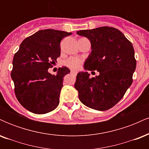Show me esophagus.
I'll use <instances>...</instances> for the list:
<instances>
[{
    "label": "esophagus",
    "instance_id": "34e87169",
    "mask_svg": "<svg viewBox=\"0 0 149 149\" xmlns=\"http://www.w3.org/2000/svg\"><path fill=\"white\" fill-rule=\"evenodd\" d=\"M71 73L73 75H77V73H78V72H77L76 71H73V70H72V71H71Z\"/></svg>",
    "mask_w": 149,
    "mask_h": 149
}]
</instances>
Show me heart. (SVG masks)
<instances>
[{"mask_svg":"<svg viewBox=\"0 0 149 149\" xmlns=\"http://www.w3.org/2000/svg\"><path fill=\"white\" fill-rule=\"evenodd\" d=\"M82 60L76 57H70L65 61V64L72 69H78L81 66Z\"/></svg>","mask_w":149,"mask_h":149,"instance_id":"b5f03b06","label":"heart"}]
</instances>
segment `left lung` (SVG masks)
I'll list each match as a JSON object with an SVG mask.
<instances>
[{
    "instance_id": "obj_1",
    "label": "left lung",
    "mask_w": 149,
    "mask_h": 149,
    "mask_svg": "<svg viewBox=\"0 0 149 149\" xmlns=\"http://www.w3.org/2000/svg\"><path fill=\"white\" fill-rule=\"evenodd\" d=\"M89 39L91 53L84 64L86 71L100 72L90 78L87 71L79 72L74 87L84 105L106 111L119 102L132 83L136 59L132 44L118 29L102 26L76 32Z\"/></svg>"
}]
</instances>
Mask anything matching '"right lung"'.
Masks as SVG:
<instances>
[{"mask_svg":"<svg viewBox=\"0 0 149 149\" xmlns=\"http://www.w3.org/2000/svg\"><path fill=\"white\" fill-rule=\"evenodd\" d=\"M71 34L54 29L40 30L25 38L15 53L11 73L15 95L29 111L45 114L59 105L64 77L70 70L63 66L54 76L48 69L60 56L61 40Z\"/></svg>","mask_w":149,"mask_h":149,"instance_id":"obj_1","label":"right lung"}]
</instances>
